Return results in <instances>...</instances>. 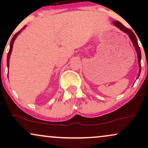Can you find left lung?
<instances>
[{"mask_svg":"<svg viewBox=\"0 0 148 148\" xmlns=\"http://www.w3.org/2000/svg\"><path fill=\"white\" fill-rule=\"evenodd\" d=\"M113 23L114 24L115 26L118 27L119 29H120L122 31H123L124 33H125L127 35H129L130 37V40H132V42L133 43V45L135 48L136 51L137 53V56H138V65H139V73L138 74V76H137V79L139 77L140 74V70H141V65H140V60H141V53H140V47H139L138 44V41H137L136 37L135 34H134L133 32L130 29L126 28L125 26L122 24L120 21H114L113 22Z\"/></svg>","mask_w":148,"mask_h":148,"instance_id":"1","label":"left lung"}]
</instances>
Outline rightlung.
<instances>
[{"label":"right lung","instance_id":"right-lung-1","mask_svg":"<svg viewBox=\"0 0 148 148\" xmlns=\"http://www.w3.org/2000/svg\"><path fill=\"white\" fill-rule=\"evenodd\" d=\"M25 26H24L23 27V28H22V29L21 30H19V31L18 32V33H16V34H15V35H14V36H13V37H12V40H11V42H10V51H9V52H8V58H7V65H8V68H9V62H10V55H11V53H12V47H13V44H14V40H15V39H16V37H17V35H18V34H19L20 33H21V30L23 29V28H25Z\"/></svg>","mask_w":148,"mask_h":148}]
</instances>
